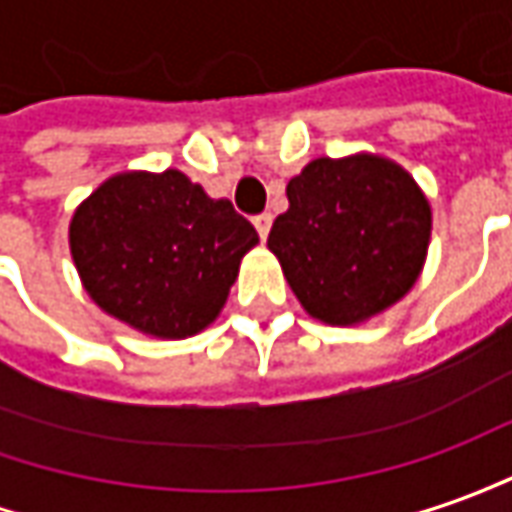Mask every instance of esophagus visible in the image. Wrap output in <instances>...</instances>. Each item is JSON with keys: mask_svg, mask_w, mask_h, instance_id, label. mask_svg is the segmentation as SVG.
I'll return each mask as SVG.
<instances>
[{"mask_svg": "<svg viewBox=\"0 0 512 512\" xmlns=\"http://www.w3.org/2000/svg\"><path fill=\"white\" fill-rule=\"evenodd\" d=\"M255 229H257V235L266 241L269 238V229H271V215L269 212H260V215H255Z\"/></svg>", "mask_w": 512, "mask_h": 512, "instance_id": "obj_1", "label": "esophagus"}]
</instances>
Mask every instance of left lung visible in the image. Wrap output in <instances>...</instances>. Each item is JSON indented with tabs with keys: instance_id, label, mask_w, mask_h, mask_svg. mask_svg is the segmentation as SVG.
<instances>
[{
	"instance_id": "8db88e82",
	"label": "left lung",
	"mask_w": 512,
	"mask_h": 512,
	"mask_svg": "<svg viewBox=\"0 0 512 512\" xmlns=\"http://www.w3.org/2000/svg\"><path fill=\"white\" fill-rule=\"evenodd\" d=\"M269 249L302 308L325 325H358L417 283L431 238L429 198L392 159H314L288 187Z\"/></svg>"
}]
</instances>
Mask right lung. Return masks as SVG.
<instances>
[{
	"mask_svg": "<svg viewBox=\"0 0 512 512\" xmlns=\"http://www.w3.org/2000/svg\"><path fill=\"white\" fill-rule=\"evenodd\" d=\"M255 227L182 170L117 173L72 215L69 249L86 294L156 339L196 336L221 314Z\"/></svg>",
	"mask_w": 512,
	"mask_h": 512,
	"instance_id": "right-lung-1",
	"label": "right lung"
}]
</instances>
